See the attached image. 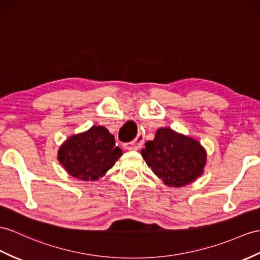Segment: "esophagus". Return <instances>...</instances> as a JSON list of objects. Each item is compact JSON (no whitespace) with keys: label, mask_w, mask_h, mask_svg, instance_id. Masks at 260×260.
I'll return each instance as SVG.
<instances>
[{"label":"esophagus","mask_w":260,"mask_h":260,"mask_svg":"<svg viewBox=\"0 0 260 260\" xmlns=\"http://www.w3.org/2000/svg\"><path fill=\"white\" fill-rule=\"evenodd\" d=\"M143 142H144V136L140 132V134L137 136L135 140H132L131 142H128V143H124L123 147L126 150H138L139 148H141Z\"/></svg>","instance_id":"esophagus-1"}]
</instances>
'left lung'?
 I'll use <instances>...</instances> for the list:
<instances>
[{
	"label": "left lung",
	"mask_w": 260,
	"mask_h": 260,
	"mask_svg": "<svg viewBox=\"0 0 260 260\" xmlns=\"http://www.w3.org/2000/svg\"><path fill=\"white\" fill-rule=\"evenodd\" d=\"M141 154L157 178L174 187L194 182L206 164V151L199 141L170 128L156 130L154 139L145 143Z\"/></svg>",
	"instance_id": "1"
}]
</instances>
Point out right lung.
<instances>
[{
    "label": "right lung",
    "mask_w": 260,
    "mask_h": 260,
    "mask_svg": "<svg viewBox=\"0 0 260 260\" xmlns=\"http://www.w3.org/2000/svg\"><path fill=\"white\" fill-rule=\"evenodd\" d=\"M122 155L115 137L103 125H92L69 137L58 151V161L67 172L81 181H94L115 166Z\"/></svg>",
    "instance_id": "right-lung-1"
}]
</instances>
